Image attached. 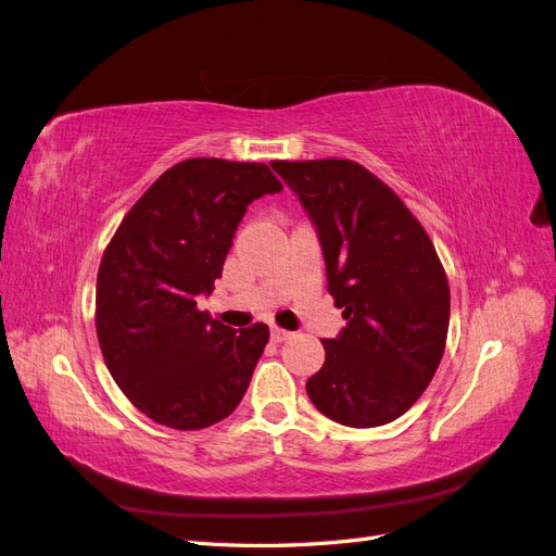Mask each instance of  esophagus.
I'll list each match as a JSON object with an SVG mask.
<instances>
[{"mask_svg": "<svg viewBox=\"0 0 556 556\" xmlns=\"http://www.w3.org/2000/svg\"><path fill=\"white\" fill-rule=\"evenodd\" d=\"M290 336H292L290 331H285V329H280V327H274V329H271V341H274V343H282V341H288Z\"/></svg>", "mask_w": 556, "mask_h": 556, "instance_id": "34e87169", "label": "esophagus"}]
</instances>
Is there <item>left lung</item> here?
Returning <instances> with one entry per match:
<instances>
[{"instance_id": "left-lung-1", "label": "left lung", "mask_w": 556, "mask_h": 556, "mask_svg": "<svg viewBox=\"0 0 556 556\" xmlns=\"http://www.w3.org/2000/svg\"><path fill=\"white\" fill-rule=\"evenodd\" d=\"M317 229L327 290L348 325L325 339L313 406L345 427L394 422L439 368L450 285L425 227L392 188L352 160L271 162Z\"/></svg>"}]
</instances>
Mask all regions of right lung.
<instances>
[{
	"mask_svg": "<svg viewBox=\"0 0 556 556\" xmlns=\"http://www.w3.org/2000/svg\"><path fill=\"white\" fill-rule=\"evenodd\" d=\"M282 190L266 164L194 157L166 169L123 217L97 274V339L113 380L153 422L194 431L239 406L268 343L197 308L252 201Z\"/></svg>",
	"mask_w": 556,
	"mask_h": 556,
	"instance_id": "add662e5",
	"label": "right lung"
}]
</instances>
